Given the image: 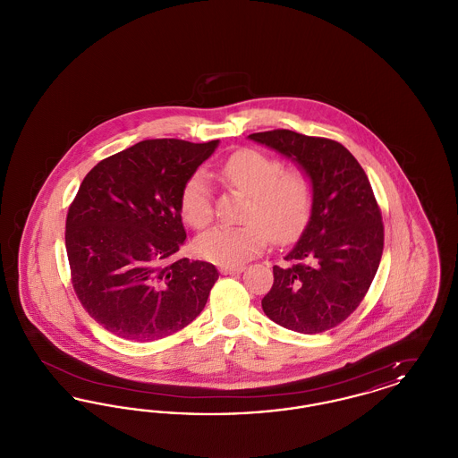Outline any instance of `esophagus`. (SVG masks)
Returning <instances> with one entry per match:
<instances>
[{
  "instance_id": "esophagus-1",
  "label": "esophagus",
  "mask_w": 458,
  "mask_h": 458,
  "mask_svg": "<svg viewBox=\"0 0 458 458\" xmlns=\"http://www.w3.org/2000/svg\"><path fill=\"white\" fill-rule=\"evenodd\" d=\"M242 271H243V266H223L221 267L223 275H237V273H242Z\"/></svg>"
}]
</instances>
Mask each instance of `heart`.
<instances>
[{"instance_id":"heart-1","label":"heart","mask_w":458,"mask_h":458,"mask_svg":"<svg viewBox=\"0 0 458 458\" xmlns=\"http://www.w3.org/2000/svg\"><path fill=\"white\" fill-rule=\"evenodd\" d=\"M219 176L242 194L249 196L237 228L218 226L196 242L197 254L218 266H240L266 250L269 237L275 243L297 239L309 221L314 185L301 168H286L258 149H240L228 156ZM180 213L194 228L204 230L213 221V204L206 174H192L180 194Z\"/></svg>"}]
</instances>
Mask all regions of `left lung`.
<instances>
[{
	"label": "left lung",
	"mask_w": 458,
	"mask_h": 458,
	"mask_svg": "<svg viewBox=\"0 0 458 458\" xmlns=\"http://www.w3.org/2000/svg\"><path fill=\"white\" fill-rule=\"evenodd\" d=\"M249 137L297 161L314 185L310 219L284 266H273L262 310L305 335L338 327L364 301L383 254L385 226L369 178L336 140L286 129Z\"/></svg>",
	"instance_id": "obj_1"
}]
</instances>
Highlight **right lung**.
I'll return each instance as SVG.
<instances>
[{"mask_svg": "<svg viewBox=\"0 0 458 458\" xmlns=\"http://www.w3.org/2000/svg\"><path fill=\"white\" fill-rule=\"evenodd\" d=\"M216 146L142 140L99 161L81 183L66 215L70 276L82 307L109 333L154 342L204 309L218 269L176 256L187 239L180 194Z\"/></svg>", "mask_w": 458, "mask_h": 458, "instance_id": "obj_1", "label": "right lung"}]
</instances>
